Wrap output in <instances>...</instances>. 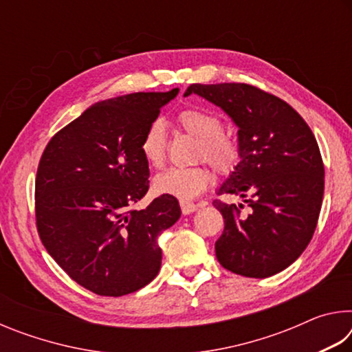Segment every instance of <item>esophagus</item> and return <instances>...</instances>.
Wrapping results in <instances>:
<instances>
[{
  "mask_svg": "<svg viewBox=\"0 0 352 352\" xmlns=\"http://www.w3.org/2000/svg\"><path fill=\"white\" fill-rule=\"evenodd\" d=\"M180 206H182L183 214H190V212H195L199 210V205L192 204V201H186V200H180Z\"/></svg>",
  "mask_w": 352,
  "mask_h": 352,
  "instance_id": "esophagus-1",
  "label": "esophagus"
}]
</instances>
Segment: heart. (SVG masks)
Here are the masks:
<instances>
[{"mask_svg":"<svg viewBox=\"0 0 352 352\" xmlns=\"http://www.w3.org/2000/svg\"><path fill=\"white\" fill-rule=\"evenodd\" d=\"M177 124L199 140L197 157L204 158L220 174H230L241 158L239 142L233 135L222 132V122L212 113L188 109L178 113ZM140 152L152 168H162L166 160V138L162 122L155 121L146 129L140 141ZM211 182L205 166L169 168L153 178L155 192L182 200L197 197Z\"/></svg>","mask_w":352,"mask_h":352,"instance_id":"b5f03b06","label":"heart"}]
</instances>
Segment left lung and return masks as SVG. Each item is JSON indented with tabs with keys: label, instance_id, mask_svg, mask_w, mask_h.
Here are the masks:
<instances>
[{
	"label": "left lung",
	"instance_id": "1",
	"mask_svg": "<svg viewBox=\"0 0 352 352\" xmlns=\"http://www.w3.org/2000/svg\"><path fill=\"white\" fill-rule=\"evenodd\" d=\"M189 94L231 118L241 147V162L217 194L237 195L242 204L212 201L225 220L217 261L236 275H276L300 258L318 222L324 166L317 140L287 102L253 85L192 83L184 91Z\"/></svg>",
	"mask_w": 352,
	"mask_h": 352
}]
</instances>
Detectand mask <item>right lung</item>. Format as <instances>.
Wrapping results in <instances>:
<instances>
[{
	"label": "right lung",
	"mask_w": 352,
	"mask_h": 352,
	"mask_svg": "<svg viewBox=\"0 0 352 352\" xmlns=\"http://www.w3.org/2000/svg\"><path fill=\"white\" fill-rule=\"evenodd\" d=\"M178 94L132 93L100 100L52 136L35 178V217L47 253L82 287L122 296L158 275V236L182 216L175 197L133 205L148 190L140 152L146 129Z\"/></svg>",
	"instance_id": "add662e5"
}]
</instances>
